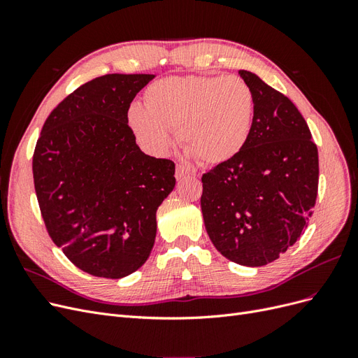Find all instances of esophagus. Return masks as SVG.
I'll list each match as a JSON object with an SVG mask.
<instances>
[{"mask_svg": "<svg viewBox=\"0 0 358 358\" xmlns=\"http://www.w3.org/2000/svg\"><path fill=\"white\" fill-rule=\"evenodd\" d=\"M192 175H196V173H194L192 170H189V169H187L185 166H182V164H178L176 166V179L179 180V179H182V178H185V176H192Z\"/></svg>", "mask_w": 358, "mask_h": 358, "instance_id": "1", "label": "esophagus"}]
</instances>
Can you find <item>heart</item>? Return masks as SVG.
<instances>
[{
	"label": "heart",
	"instance_id": "obj_1",
	"mask_svg": "<svg viewBox=\"0 0 358 358\" xmlns=\"http://www.w3.org/2000/svg\"><path fill=\"white\" fill-rule=\"evenodd\" d=\"M145 106L133 104L128 124L148 152L164 155L170 129L179 143L203 164H222L246 146L254 127L255 100L237 76L166 78L148 86Z\"/></svg>",
	"mask_w": 358,
	"mask_h": 358
}]
</instances>
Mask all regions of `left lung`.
<instances>
[{
    "mask_svg": "<svg viewBox=\"0 0 358 358\" xmlns=\"http://www.w3.org/2000/svg\"><path fill=\"white\" fill-rule=\"evenodd\" d=\"M255 100L239 155L204 173L201 212L213 246L248 267L275 262L305 233L318 196V149L288 96L241 70Z\"/></svg>",
    "mask_w": 358,
    "mask_h": 358,
    "instance_id": "8db88e82",
    "label": "left lung"
}]
</instances>
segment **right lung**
<instances>
[{"mask_svg":"<svg viewBox=\"0 0 358 358\" xmlns=\"http://www.w3.org/2000/svg\"><path fill=\"white\" fill-rule=\"evenodd\" d=\"M154 74H106L48 116L32 157L46 230L70 262L99 278L131 275L148 259L157 209L175 188V162L143 154L129 104Z\"/></svg>","mask_w":358,"mask_h":358,"instance_id":"add662e5","label":"right lung"}]
</instances>
